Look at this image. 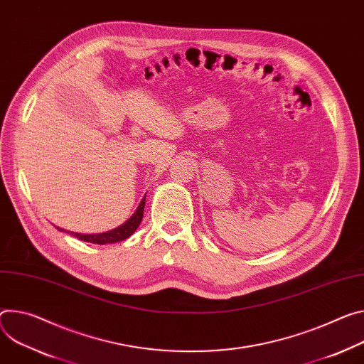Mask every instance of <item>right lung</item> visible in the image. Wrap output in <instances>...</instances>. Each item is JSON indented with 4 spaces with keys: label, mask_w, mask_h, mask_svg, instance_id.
<instances>
[{
    "label": "right lung",
    "mask_w": 364,
    "mask_h": 364,
    "mask_svg": "<svg viewBox=\"0 0 364 364\" xmlns=\"http://www.w3.org/2000/svg\"><path fill=\"white\" fill-rule=\"evenodd\" d=\"M144 208H145V197L142 199L141 205L138 206L136 212L132 215V218L129 220H126L122 226L113 229V230H109V232H103V234H90V235H84V234H77V232H70V230H67V232H70L71 235L77 237L78 240L81 241H85V242H91V244H100V245H105V244H113V242H119V241H123L126 238H129L132 234L135 232V230L138 229L142 218H144ZM59 230H63L60 228H58Z\"/></svg>",
    "instance_id": "obj_1"
}]
</instances>
